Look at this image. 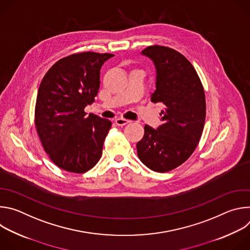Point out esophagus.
Returning <instances> with one entry per match:
<instances>
[{
  "label": "esophagus",
  "instance_id": "34e87169",
  "mask_svg": "<svg viewBox=\"0 0 250 250\" xmlns=\"http://www.w3.org/2000/svg\"><path fill=\"white\" fill-rule=\"evenodd\" d=\"M115 122H116V124H117L118 125H127V124L130 123L129 120L123 119V118H118V119L115 120Z\"/></svg>",
  "mask_w": 250,
  "mask_h": 250
}]
</instances>
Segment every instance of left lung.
Here are the masks:
<instances>
[{
	"mask_svg": "<svg viewBox=\"0 0 250 250\" xmlns=\"http://www.w3.org/2000/svg\"><path fill=\"white\" fill-rule=\"evenodd\" d=\"M156 67V90L152 103L165 105L162 125L145 126L136 145L140 161L155 172H168L183 164L201 139L206 120V97L201 79L191 62L167 46L151 45L142 50Z\"/></svg>",
	"mask_w": 250,
	"mask_h": 250,
	"instance_id": "left-lung-1",
	"label": "left lung"
}]
</instances>
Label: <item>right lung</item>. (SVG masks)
Returning a JSON list of instances; mask_svg holds the SVG:
<instances>
[{
  "label": "right lung",
  "instance_id": "right-lung-1",
  "mask_svg": "<svg viewBox=\"0 0 250 250\" xmlns=\"http://www.w3.org/2000/svg\"><path fill=\"white\" fill-rule=\"evenodd\" d=\"M111 53L86 51L68 55L53 64L39 89L34 125L43 149L59 168L85 173L100 160L112 123L93 114L88 104L100 88V70Z\"/></svg>",
  "mask_w": 250,
  "mask_h": 250
}]
</instances>
